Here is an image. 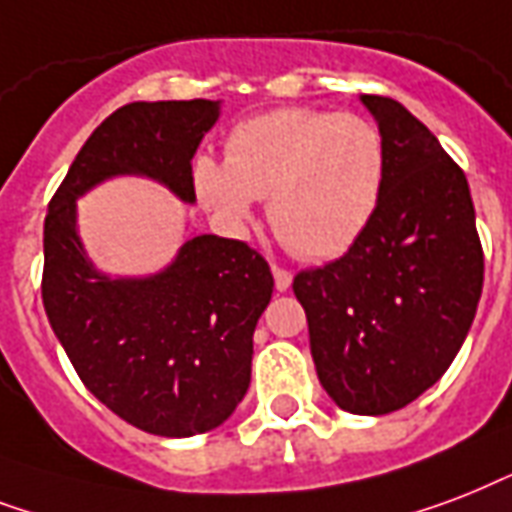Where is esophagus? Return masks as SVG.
I'll return each mask as SVG.
<instances>
[{
    "mask_svg": "<svg viewBox=\"0 0 512 512\" xmlns=\"http://www.w3.org/2000/svg\"><path fill=\"white\" fill-rule=\"evenodd\" d=\"M272 275H275V288L277 291H288L291 288V272L283 267H272Z\"/></svg>",
    "mask_w": 512,
    "mask_h": 512,
    "instance_id": "34e87169",
    "label": "esophagus"
}]
</instances>
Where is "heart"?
Wrapping results in <instances>:
<instances>
[{
    "label": "heart",
    "mask_w": 512,
    "mask_h": 512,
    "mask_svg": "<svg viewBox=\"0 0 512 512\" xmlns=\"http://www.w3.org/2000/svg\"><path fill=\"white\" fill-rule=\"evenodd\" d=\"M227 162L200 154L194 192L227 227H243L253 200H269V224L296 256L336 259L374 221L387 184V146L355 112L280 106L229 133Z\"/></svg>",
    "instance_id": "b5f03b06"
}]
</instances>
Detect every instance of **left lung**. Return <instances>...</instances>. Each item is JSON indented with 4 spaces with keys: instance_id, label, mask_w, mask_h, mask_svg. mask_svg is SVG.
<instances>
[{
    "instance_id": "1",
    "label": "left lung",
    "mask_w": 512,
    "mask_h": 512,
    "mask_svg": "<svg viewBox=\"0 0 512 512\" xmlns=\"http://www.w3.org/2000/svg\"><path fill=\"white\" fill-rule=\"evenodd\" d=\"M387 146L374 221L342 259L301 269L318 379L350 414L382 417L430 390L457 358L483 288L470 186L438 138L384 95H360Z\"/></svg>"
}]
</instances>
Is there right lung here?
Here are the masks:
<instances>
[{"mask_svg":"<svg viewBox=\"0 0 512 512\" xmlns=\"http://www.w3.org/2000/svg\"><path fill=\"white\" fill-rule=\"evenodd\" d=\"M219 101H136L109 114L71 162L45 216L42 301L85 387L128 425L165 438L208 433L251 384L253 331L272 299L259 251L186 240L149 277H109L77 235V197L112 176H149L194 202L192 157Z\"/></svg>","mask_w":512,"mask_h":512,"instance_id":"right-lung-1","label":"right lung"}]
</instances>
